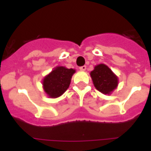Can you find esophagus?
Instances as JSON below:
<instances>
[{"label": "esophagus", "mask_w": 151, "mask_h": 151, "mask_svg": "<svg viewBox=\"0 0 151 151\" xmlns=\"http://www.w3.org/2000/svg\"><path fill=\"white\" fill-rule=\"evenodd\" d=\"M80 69V70H82V71H85L86 70V66H80L79 67Z\"/></svg>", "instance_id": "esophagus-1"}]
</instances>
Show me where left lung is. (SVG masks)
Wrapping results in <instances>:
<instances>
[{
    "mask_svg": "<svg viewBox=\"0 0 151 151\" xmlns=\"http://www.w3.org/2000/svg\"><path fill=\"white\" fill-rule=\"evenodd\" d=\"M90 75L96 88L103 94H110L118 85L117 77L105 64L95 66Z\"/></svg>",
    "mask_w": 151,
    "mask_h": 151,
    "instance_id": "8db88e82",
    "label": "left lung"
}]
</instances>
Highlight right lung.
Wrapping results in <instances>:
<instances>
[{"label":"right lung","instance_id":"add662e5","mask_svg":"<svg viewBox=\"0 0 151 151\" xmlns=\"http://www.w3.org/2000/svg\"><path fill=\"white\" fill-rule=\"evenodd\" d=\"M75 70L65 66H57L43 80L44 91L50 98H57L63 94L70 86Z\"/></svg>","mask_w":151,"mask_h":151}]
</instances>
